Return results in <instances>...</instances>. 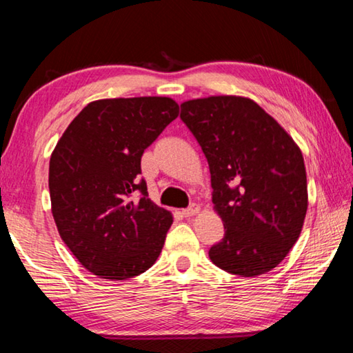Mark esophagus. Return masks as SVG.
Listing matches in <instances>:
<instances>
[{"label":"esophagus","mask_w":353,"mask_h":353,"mask_svg":"<svg viewBox=\"0 0 353 353\" xmlns=\"http://www.w3.org/2000/svg\"><path fill=\"white\" fill-rule=\"evenodd\" d=\"M196 213H199V205L198 204H191L188 208H183V210H182V214L185 218L194 216Z\"/></svg>","instance_id":"obj_1"}]
</instances>
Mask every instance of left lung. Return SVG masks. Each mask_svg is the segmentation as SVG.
Returning <instances> with one entry per match:
<instances>
[{"label": "left lung", "instance_id": "8db88e82", "mask_svg": "<svg viewBox=\"0 0 353 353\" xmlns=\"http://www.w3.org/2000/svg\"><path fill=\"white\" fill-rule=\"evenodd\" d=\"M212 176L224 238L208 250L221 270L255 277L276 268L301 235L308 207L301 149L271 115L241 97L181 104Z\"/></svg>", "mask_w": 353, "mask_h": 353}]
</instances>
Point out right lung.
<instances>
[{
	"label": "right lung",
	"instance_id": "1",
	"mask_svg": "<svg viewBox=\"0 0 353 353\" xmlns=\"http://www.w3.org/2000/svg\"><path fill=\"white\" fill-rule=\"evenodd\" d=\"M177 115L171 98L99 99L83 107L56 145L52 216L63 243L94 276L135 277L162 252L172 216L148 198L141 155Z\"/></svg>",
	"mask_w": 353,
	"mask_h": 353
}]
</instances>
